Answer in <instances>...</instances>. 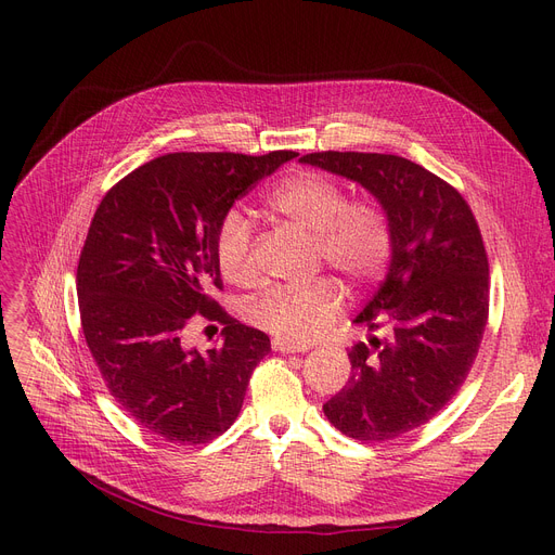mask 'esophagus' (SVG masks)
<instances>
[{
	"mask_svg": "<svg viewBox=\"0 0 555 555\" xmlns=\"http://www.w3.org/2000/svg\"><path fill=\"white\" fill-rule=\"evenodd\" d=\"M272 348L279 353H306L310 346L293 344V341H285V339H272Z\"/></svg>",
	"mask_w": 555,
	"mask_h": 555,
	"instance_id": "obj_1",
	"label": "esophagus"
}]
</instances>
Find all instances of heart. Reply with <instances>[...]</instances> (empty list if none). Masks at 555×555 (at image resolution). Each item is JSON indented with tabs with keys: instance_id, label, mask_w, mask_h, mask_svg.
<instances>
[{
	"instance_id": "1",
	"label": "heart",
	"mask_w": 555,
	"mask_h": 555,
	"mask_svg": "<svg viewBox=\"0 0 555 555\" xmlns=\"http://www.w3.org/2000/svg\"><path fill=\"white\" fill-rule=\"evenodd\" d=\"M270 211L312 233L314 256L353 285L375 281L389 266L396 236L385 204L373 195L346 197V189L322 170H295L266 195ZM214 256L220 274L236 285L254 279L251 224L231 209L216 229ZM344 293L337 281L319 276L299 285L268 287L247 301L245 314L256 328L306 344L339 314Z\"/></svg>"
}]
</instances>
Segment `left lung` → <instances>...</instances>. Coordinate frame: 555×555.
<instances>
[{
    "label": "left lung",
    "instance_id": "8db88e82",
    "mask_svg": "<svg viewBox=\"0 0 555 555\" xmlns=\"http://www.w3.org/2000/svg\"><path fill=\"white\" fill-rule=\"evenodd\" d=\"M299 162L362 184L393 222L389 272L356 324L351 377L326 404L346 436L383 443L425 425L468 377L488 322L490 276L463 195L427 168L383 153H310Z\"/></svg>",
    "mask_w": 555,
    "mask_h": 555
}]
</instances>
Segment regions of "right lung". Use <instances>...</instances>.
<instances>
[{
  "label": "right lung",
  "instance_id": "add662e5",
  "mask_svg": "<svg viewBox=\"0 0 555 555\" xmlns=\"http://www.w3.org/2000/svg\"><path fill=\"white\" fill-rule=\"evenodd\" d=\"M293 151L168 153L116 182L92 218L76 285L80 324L107 391L126 414L175 446L209 443L238 418L270 337L214 299L220 218ZM193 313L223 324V344L183 346Z\"/></svg>",
  "mask_w": 555,
  "mask_h": 555
}]
</instances>
